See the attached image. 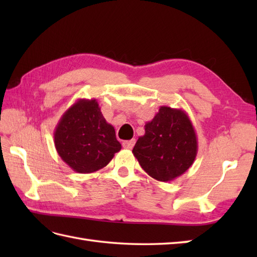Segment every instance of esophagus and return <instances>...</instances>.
<instances>
[{
    "instance_id": "34e87169",
    "label": "esophagus",
    "mask_w": 257,
    "mask_h": 257,
    "mask_svg": "<svg viewBox=\"0 0 257 257\" xmlns=\"http://www.w3.org/2000/svg\"><path fill=\"white\" fill-rule=\"evenodd\" d=\"M135 143H136L135 139L125 140V141H123V143H122V147H123V148H125V149H132L133 147L135 146Z\"/></svg>"
}]
</instances>
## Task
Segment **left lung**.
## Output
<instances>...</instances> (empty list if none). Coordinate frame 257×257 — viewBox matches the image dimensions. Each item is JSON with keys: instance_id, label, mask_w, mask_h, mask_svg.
<instances>
[{"instance_id": "1", "label": "left lung", "mask_w": 257, "mask_h": 257, "mask_svg": "<svg viewBox=\"0 0 257 257\" xmlns=\"http://www.w3.org/2000/svg\"><path fill=\"white\" fill-rule=\"evenodd\" d=\"M133 154L141 168L158 181L182 176L198 154V138L188 113L161 106L145 124V135L138 138Z\"/></svg>"}]
</instances>
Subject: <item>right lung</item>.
Masks as SVG:
<instances>
[{"label": "right lung", "mask_w": 257, "mask_h": 257, "mask_svg": "<svg viewBox=\"0 0 257 257\" xmlns=\"http://www.w3.org/2000/svg\"><path fill=\"white\" fill-rule=\"evenodd\" d=\"M54 144L62 160L78 173L100 170L121 149L98 101L85 98L63 113L54 132Z\"/></svg>", "instance_id": "obj_1"}]
</instances>
